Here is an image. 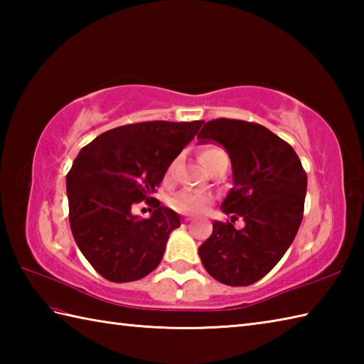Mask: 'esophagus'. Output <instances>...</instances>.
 Returning a JSON list of instances; mask_svg holds the SVG:
<instances>
[{"instance_id": "obj_1", "label": "esophagus", "mask_w": 364, "mask_h": 364, "mask_svg": "<svg viewBox=\"0 0 364 364\" xmlns=\"http://www.w3.org/2000/svg\"><path fill=\"white\" fill-rule=\"evenodd\" d=\"M184 222H186V223H189V222H192V218H191V215H184V219H183Z\"/></svg>"}]
</instances>
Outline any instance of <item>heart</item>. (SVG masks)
I'll return each mask as SVG.
<instances>
[{"mask_svg":"<svg viewBox=\"0 0 364 364\" xmlns=\"http://www.w3.org/2000/svg\"><path fill=\"white\" fill-rule=\"evenodd\" d=\"M198 158L206 168H210L213 162H215L219 158H227V153L222 146L210 144V145H205L203 149L200 150ZM173 168H175V161H172L168 164L167 175L172 173ZM213 198H214L213 194L208 191L181 189L168 198V205L180 213L198 214V213H203L206 208L213 203Z\"/></svg>","mask_w":364,"mask_h":364,"instance_id":"heart-1","label":"heart"}]
</instances>
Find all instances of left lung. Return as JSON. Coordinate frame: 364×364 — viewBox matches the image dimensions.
<instances>
[{
	"mask_svg": "<svg viewBox=\"0 0 364 364\" xmlns=\"http://www.w3.org/2000/svg\"><path fill=\"white\" fill-rule=\"evenodd\" d=\"M197 137L225 146L235 181L222 202L231 222L215 220L198 255L218 282L253 284L275 267L297 235L306 172L292 146L258 123L215 119L206 122ZM239 217L246 225L237 230L232 223Z\"/></svg>",
	"mask_w": 364,
	"mask_h": 364,
	"instance_id": "obj_1",
	"label": "left lung"
}]
</instances>
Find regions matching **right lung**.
Wrapping results in <instances>:
<instances>
[{"instance_id":"right-lung-1","label":"right lung","mask_w":364,"mask_h":364,"mask_svg":"<svg viewBox=\"0 0 364 364\" xmlns=\"http://www.w3.org/2000/svg\"><path fill=\"white\" fill-rule=\"evenodd\" d=\"M202 123L123 125L82 146L73 161L67 173L70 228L81 253L106 280H141L159 266L180 218L151 196ZM141 201L154 208L149 220L130 213Z\"/></svg>"}]
</instances>
